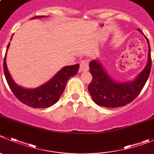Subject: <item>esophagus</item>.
I'll use <instances>...</instances> for the list:
<instances>
[{
	"instance_id": "34e87169",
	"label": "esophagus",
	"mask_w": 154,
	"mask_h": 154,
	"mask_svg": "<svg viewBox=\"0 0 154 154\" xmlns=\"http://www.w3.org/2000/svg\"><path fill=\"white\" fill-rule=\"evenodd\" d=\"M88 70V63L86 60H82L80 63V71L85 72Z\"/></svg>"
}]
</instances>
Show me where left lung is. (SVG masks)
Listing matches in <instances>:
<instances>
[{
	"mask_svg": "<svg viewBox=\"0 0 154 154\" xmlns=\"http://www.w3.org/2000/svg\"><path fill=\"white\" fill-rule=\"evenodd\" d=\"M143 33L141 30L137 29ZM147 63L137 75L131 81H116L110 76L99 60H91L89 63L92 81L88 85V92L94 103L105 108H118L131 102L144 86L151 69V57L149 40Z\"/></svg>",
	"mask_w": 154,
	"mask_h": 154,
	"instance_id": "left-lung-1",
	"label": "left lung"
}]
</instances>
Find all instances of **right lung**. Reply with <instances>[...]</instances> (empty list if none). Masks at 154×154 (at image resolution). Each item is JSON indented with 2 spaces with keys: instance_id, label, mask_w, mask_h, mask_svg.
I'll return each instance as SVG.
<instances>
[{
  "instance_id": "1",
  "label": "right lung",
  "mask_w": 154,
  "mask_h": 154,
  "mask_svg": "<svg viewBox=\"0 0 154 154\" xmlns=\"http://www.w3.org/2000/svg\"><path fill=\"white\" fill-rule=\"evenodd\" d=\"M42 17H46L36 16L31 19ZM9 46L10 43L7 47L6 54L4 60V72L8 85L12 92L21 102L29 107H32L33 108H44L53 106L61 97L68 80L77 74L79 69V64L64 66L53 78L37 88H23L14 81L8 71L6 63V56Z\"/></svg>"
}]
</instances>
